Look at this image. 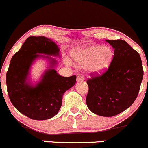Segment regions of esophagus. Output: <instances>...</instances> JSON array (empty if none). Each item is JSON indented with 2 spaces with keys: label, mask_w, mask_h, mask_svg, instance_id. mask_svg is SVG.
<instances>
[{
  "label": "esophagus",
  "mask_w": 148,
  "mask_h": 148,
  "mask_svg": "<svg viewBox=\"0 0 148 148\" xmlns=\"http://www.w3.org/2000/svg\"><path fill=\"white\" fill-rule=\"evenodd\" d=\"M84 80V77H83L82 75H77V81L80 82V81H83V80Z\"/></svg>",
  "instance_id": "1"
}]
</instances>
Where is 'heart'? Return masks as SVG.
<instances>
[{
	"mask_svg": "<svg viewBox=\"0 0 148 148\" xmlns=\"http://www.w3.org/2000/svg\"><path fill=\"white\" fill-rule=\"evenodd\" d=\"M71 55L76 64L86 65V69L89 73L99 75L109 68L113 60L114 51L108 46L89 45L75 49Z\"/></svg>",
	"mask_w": 148,
	"mask_h": 148,
	"instance_id": "obj_1",
	"label": "heart"
}]
</instances>
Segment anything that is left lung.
Instances as JSON below:
<instances>
[{
    "mask_svg": "<svg viewBox=\"0 0 148 148\" xmlns=\"http://www.w3.org/2000/svg\"><path fill=\"white\" fill-rule=\"evenodd\" d=\"M114 49L109 68L87 80L86 104L93 113L113 116L130 107L137 99L143 77L141 58L122 39L108 40Z\"/></svg>",
    "mask_w": 148,
    "mask_h": 148,
    "instance_id": "left-lung-1",
    "label": "left lung"
}]
</instances>
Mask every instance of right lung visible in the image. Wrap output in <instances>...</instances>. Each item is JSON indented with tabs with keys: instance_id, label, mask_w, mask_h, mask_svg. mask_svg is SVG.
Masks as SVG:
<instances>
[{
	"instance_id": "1",
	"label": "right lung",
	"mask_w": 148,
	"mask_h": 148,
	"mask_svg": "<svg viewBox=\"0 0 148 148\" xmlns=\"http://www.w3.org/2000/svg\"><path fill=\"white\" fill-rule=\"evenodd\" d=\"M59 52L58 45L51 39L29 36L11 58L6 73L8 96L12 104L30 119L45 120L55 116L62 106L64 93L75 83L76 75L62 77L54 69L56 60L47 55L58 56ZM40 56L49 60L50 67L34 86L27 81V75L33 62Z\"/></svg>"
}]
</instances>
